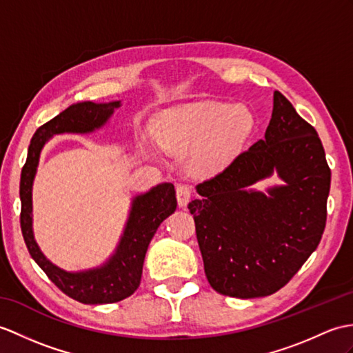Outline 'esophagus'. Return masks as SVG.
I'll return each mask as SVG.
<instances>
[{
	"instance_id": "esophagus-1",
	"label": "esophagus",
	"mask_w": 353,
	"mask_h": 353,
	"mask_svg": "<svg viewBox=\"0 0 353 353\" xmlns=\"http://www.w3.org/2000/svg\"><path fill=\"white\" fill-rule=\"evenodd\" d=\"M191 195H192V191H191L190 186L179 185L176 188V196H177L179 208H186V204L190 203V200H191Z\"/></svg>"
}]
</instances>
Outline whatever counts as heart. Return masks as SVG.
<instances>
[{"instance_id":"obj_1","label":"heart","mask_w":353,"mask_h":353,"mask_svg":"<svg viewBox=\"0 0 353 353\" xmlns=\"http://www.w3.org/2000/svg\"><path fill=\"white\" fill-rule=\"evenodd\" d=\"M252 126L254 119L247 106L200 102L163 112L157 139L167 153L195 150L192 171L210 174L232 159L251 134Z\"/></svg>"}]
</instances>
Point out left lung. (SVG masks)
<instances>
[{"label":"left lung","mask_w":353,"mask_h":353,"mask_svg":"<svg viewBox=\"0 0 353 353\" xmlns=\"http://www.w3.org/2000/svg\"><path fill=\"white\" fill-rule=\"evenodd\" d=\"M274 172L281 185L252 190ZM330 186L316 129L274 92L265 138L196 185L200 199L188 204L212 289L251 299L284 288L322 239Z\"/></svg>","instance_id":"left-lung-1"}]
</instances>
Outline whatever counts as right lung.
Segmentation results:
<instances>
[{"mask_svg": "<svg viewBox=\"0 0 353 353\" xmlns=\"http://www.w3.org/2000/svg\"><path fill=\"white\" fill-rule=\"evenodd\" d=\"M121 102H78L40 126L32 135L27 162L21 173V230L27 248L57 288L83 304H112L130 296L141 283L147 248L158 227L176 210L174 185L163 182L130 203L125 230L112 256L103 265L69 272L45 257L32 233V182L37 173L40 153L45 144L59 134H92L103 128Z\"/></svg>", "mask_w": 353, "mask_h": 353, "instance_id": "add662e5", "label": "right lung"}]
</instances>
